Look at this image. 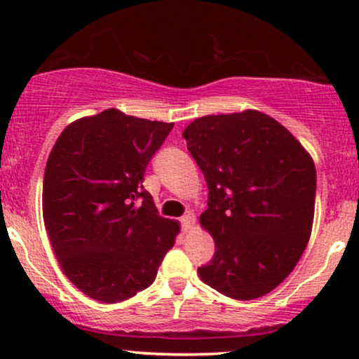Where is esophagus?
<instances>
[{"mask_svg": "<svg viewBox=\"0 0 359 359\" xmlns=\"http://www.w3.org/2000/svg\"><path fill=\"white\" fill-rule=\"evenodd\" d=\"M194 221H196V217H194L192 212H187L182 217V219H180V224H182V231L184 233L191 231V229L194 228Z\"/></svg>", "mask_w": 359, "mask_h": 359, "instance_id": "1", "label": "esophagus"}]
</instances>
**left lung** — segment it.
Returning <instances> with one entry per match:
<instances>
[{"mask_svg": "<svg viewBox=\"0 0 359 359\" xmlns=\"http://www.w3.org/2000/svg\"><path fill=\"white\" fill-rule=\"evenodd\" d=\"M209 189L201 226L216 253L201 280L236 300L270 294L311 238L316 165L277 119L257 109L208 114L184 130Z\"/></svg>", "mask_w": 359, "mask_h": 359, "instance_id": "1", "label": "left lung"}]
</instances>
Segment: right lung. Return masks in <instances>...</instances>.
<instances>
[{"instance_id": "1", "label": "right lung", "mask_w": 359, "mask_h": 359, "mask_svg": "<svg viewBox=\"0 0 359 359\" xmlns=\"http://www.w3.org/2000/svg\"><path fill=\"white\" fill-rule=\"evenodd\" d=\"M174 123L104 109L65 126L43 175V222L62 271L86 295L116 304L154 283L179 221L158 216L145 168Z\"/></svg>"}]
</instances>
